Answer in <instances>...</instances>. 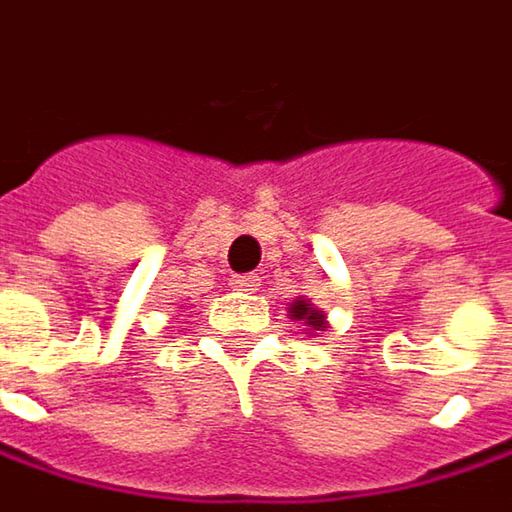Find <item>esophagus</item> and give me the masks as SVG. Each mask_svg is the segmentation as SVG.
I'll return each instance as SVG.
<instances>
[{"mask_svg":"<svg viewBox=\"0 0 512 512\" xmlns=\"http://www.w3.org/2000/svg\"><path fill=\"white\" fill-rule=\"evenodd\" d=\"M233 291H259V276H233Z\"/></svg>","mask_w":512,"mask_h":512,"instance_id":"34e87169","label":"esophagus"}]
</instances>
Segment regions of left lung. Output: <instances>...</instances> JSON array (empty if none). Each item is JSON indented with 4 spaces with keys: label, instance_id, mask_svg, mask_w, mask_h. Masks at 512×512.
Returning <instances> with one entry per match:
<instances>
[{
    "label": "left lung",
    "instance_id": "obj_1",
    "mask_svg": "<svg viewBox=\"0 0 512 512\" xmlns=\"http://www.w3.org/2000/svg\"><path fill=\"white\" fill-rule=\"evenodd\" d=\"M288 317L297 323H303L306 326V335H314V332H326V326H329V320H326V311H320L314 303H311L309 297H297V300H291L288 303Z\"/></svg>",
    "mask_w": 512,
    "mask_h": 512
}]
</instances>
